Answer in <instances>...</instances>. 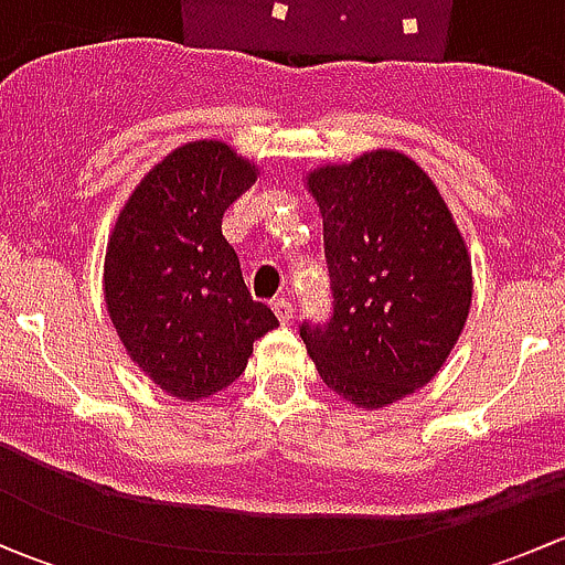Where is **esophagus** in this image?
Here are the masks:
<instances>
[{"label": "esophagus", "instance_id": "esophagus-1", "mask_svg": "<svg viewBox=\"0 0 565 565\" xmlns=\"http://www.w3.org/2000/svg\"><path fill=\"white\" fill-rule=\"evenodd\" d=\"M273 311H276V317H278V322L281 324H289L292 322V303H289V300H284V298H278V300H273Z\"/></svg>", "mask_w": 565, "mask_h": 565}]
</instances>
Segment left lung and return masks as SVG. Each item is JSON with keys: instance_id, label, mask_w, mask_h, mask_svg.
<instances>
[{"instance_id": "obj_1", "label": "left lung", "mask_w": 565, "mask_h": 565, "mask_svg": "<svg viewBox=\"0 0 565 565\" xmlns=\"http://www.w3.org/2000/svg\"><path fill=\"white\" fill-rule=\"evenodd\" d=\"M322 213L333 311L300 324L322 383L377 409L429 383L472 298L457 224L429 174L402 152H366L309 174Z\"/></svg>"}]
</instances>
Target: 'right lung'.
<instances>
[{
    "label": "right lung",
    "instance_id": "right-lung-1",
    "mask_svg": "<svg viewBox=\"0 0 565 565\" xmlns=\"http://www.w3.org/2000/svg\"><path fill=\"white\" fill-rule=\"evenodd\" d=\"M256 169L221 141H191L130 193L106 248V306L152 383L204 398L235 383L254 341L278 324L250 298L241 259L221 235L224 210Z\"/></svg>",
    "mask_w": 565,
    "mask_h": 565
}]
</instances>
